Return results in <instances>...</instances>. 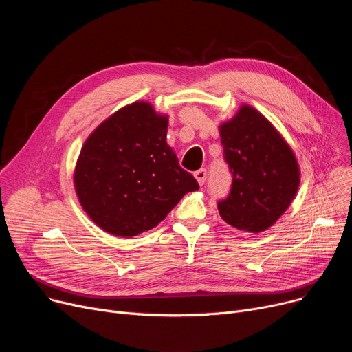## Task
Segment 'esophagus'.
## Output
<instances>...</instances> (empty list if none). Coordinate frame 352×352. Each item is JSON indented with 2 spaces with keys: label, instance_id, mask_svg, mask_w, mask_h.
<instances>
[{
  "label": "esophagus",
  "instance_id": "1",
  "mask_svg": "<svg viewBox=\"0 0 352 352\" xmlns=\"http://www.w3.org/2000/svg\"><path fill=\"white\" fill-rule=\"evenodd\" d=\"M194 175H195V179L198 181L199 186H204V182H206V179H207V170H206V168H201V170H198Z\"/></svg>",
  "mask_w": 352,
  "mask_h": 352
}]
</instances>
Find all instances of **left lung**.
Segmentation results:
<instances>
[{"label":"left lung","instance_id":"1","mask_svg":"<svg viewBox=\"0 0 352 352\" xmlns=\"http://www.w3.org/2000/svg\"><path fill=\"white\" fill-rule=\"evenodd\" d=\"M219 135L232 175L228 197L218 201L219 215L236 230L263 232L297 194V158L272 124L250 105L221 125Z\"/></svg>","mask_w":352,"mask_h":352}]
</instances>
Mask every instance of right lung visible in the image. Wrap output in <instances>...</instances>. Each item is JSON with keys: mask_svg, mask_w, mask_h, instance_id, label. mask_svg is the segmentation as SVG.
Instances as JSON below:
<instances>
[{"mask_svg": "<svg viewBox=\"0 0 352 352\" xmlns=\"http://www.w3.org/2000/svg\"><path fill=\"white\" fill-rule=\"evenodd\" d=\"M168 118L134 102L100 124L81 148L74 186L84 211L104 231L135 236L157 227L199 188L166 144Z\"/></svg>", "mask_w": 352, "mask_h": 352, "instance_id": "obj_1", "label": "right lung"}]
</instances>
